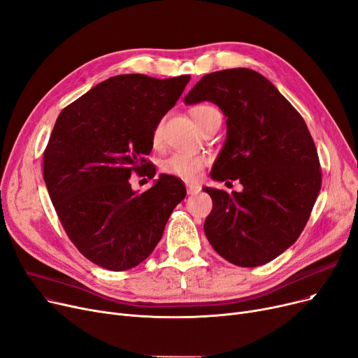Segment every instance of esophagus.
I'll return each mask as SVG.
<instances>
[{
    "instance_id": "34e87169",
    "label": "esophagus",
    "mask_w": 358,
    "mask_h": 358,
    "mask_svg": "<svg viewBox=\"0 0 358 358\" xmlns=\"http://www.w3.org/2000/svg\"><path fill=\"white\" fill-rule=\"evenodd\" d=\"M201 190L199 184H187V193L189 194H197Z\"/></svg>"
}]
</instances>
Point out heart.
Here are the masks:
<instances>
[{"mask_svg":"<svg viewBox=\"0 0 358 358\" xmlns=\"http://www.w3.org/2000/svg\"><path fill=\"white\" fill-rule=\"evenodd\" d=\"M213 113H220V111L210 105H197L192 108L190 111L199 129L201 124L205 122V120ZM161 142H162V121H158V124L155 126L152 131V143L153 146H159ZM206 164H208V159L205 157H200V155H187L181 152H174L165 159H162L161 171L166 176L177 177L184 181H196L200 178L201 173H203Z\"/></svg>","mask_w":358,"mask_h":358,"instance_id":"obj_1","label":"heart"}]
</instances>
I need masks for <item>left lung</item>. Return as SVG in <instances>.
I'll use <instances>...</instances> for the list:
<instances>
[{
  "instance_id": "1",
  "label": "left lung",
  "mask_w": 358,
  "mask_h": 358,
  "mask_svg": "<svg viewBox=\"0 0 358 358\" xmlns=\"http://www.w3.org/2000/svg\"><path fill=\"white\" fill-rule=\"evenodd\" d=\"M184 101H210L221 108L227 141L212 178L243 185L231 194L203 189L213 203L203 227L206 238L237 266L265 265L297 241L320 192L312 134L279 90L250 69L206 74Z\"/></svg>"
}]
</instances>
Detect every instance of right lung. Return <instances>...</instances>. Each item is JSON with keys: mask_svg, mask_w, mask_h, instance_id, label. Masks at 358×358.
I'll list each match as a JSON object with an SVG mask.
<instances>
[{"mask_svg": "<svg viewBox=\"0 0 358 358\" xmlns=\"http://www.w3.org/2000/svg\"><path fill=\"white\" fill-rule=\"evenodd\" d=\"M190 76L153 79L120 74L96 85L58 115L43 152V180L58 220L86 259L108 271L142 263L185 197L177 177L162 174L142 194L133 173L155 177L152 131L176 105Z\"/></svg>", "mask_w": 358, "mask_h": 358, "instance_id": "obj_1", "label": "right lung"}]
</instances>
